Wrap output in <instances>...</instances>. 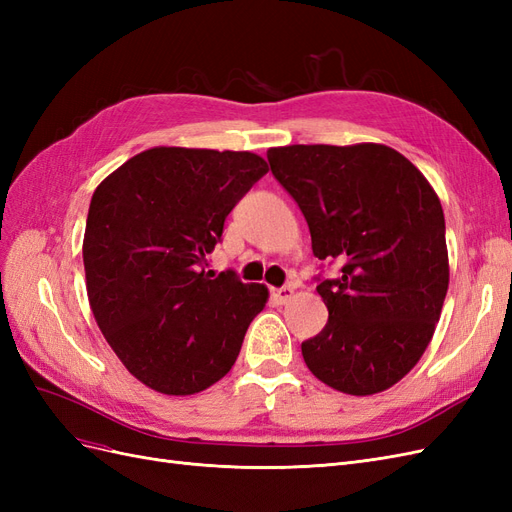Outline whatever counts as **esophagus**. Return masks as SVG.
<instances>
[{
  "mask_svg": "<svg viewBox=\"0 0 512 512\" xmlns=\"http://www.w3.org/2000/svg\"><path fill=\"white\" fill-rule=\"evenodd\" d=\"M273 299L277 301V303H286L292 294H294V288L292 286H282V288H275L273 292Z\"/></svg>",
  "mask_w": 512,
  "mask_h": 512,
  "instance_id": "esophagus-1",
  "label": "esophagus"
}]
</instances>
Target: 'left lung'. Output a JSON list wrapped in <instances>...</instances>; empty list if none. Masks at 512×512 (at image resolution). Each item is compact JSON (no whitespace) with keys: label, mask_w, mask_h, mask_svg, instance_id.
Here are the masks:
<instances>
[{"label":"left lung","mask_w":512,"mask_h":512,"mask_svg":"<svg viewBox=\"0 0 512 512\" xmlns=\"http://www.w3.org/2000/svg\"><path fill=\"white\" fill-rule=\"evenodd\" d=\"M267 160L314 256L339 262L337 277H314L329 320L301 344L305 365L348 395L391 389L429 346L448 290L440 198L386 145H290Z\"/></svg>","instance_id":"obj_1"}]
</instances>
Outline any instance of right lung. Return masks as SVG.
<instances>
[{"mask_svg":"<svg viewBox=\"0 0 512 512\" xmlns=\"http://www.w3.org/2000/svg\"><path fill=\"white\" fill-rule=\"evenodd\" d=\"M269 173L250 151L156 147L91 196L83 262L91 312L134 378L164 395L209 389L235 365L269 292L205 273L224 222Z\"/></svg>","mask_w":512,"mask_h":512,"instance_id":"add662e5","label":"right lung"}]
</instances>
